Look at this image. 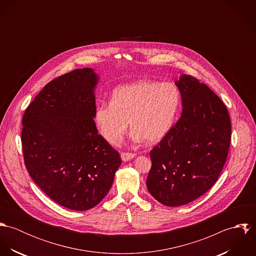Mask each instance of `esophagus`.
I'll use <instances>...</instances> for the list:
<instances>
[{
  "label": "esophagus",
  "instance_id": "1",
  "mask_svg": "<svg viewBox=\"0 0 256 256\" xmlns=\"http://www.w3.org/2000/svg\"><path fill=\"white\" fill-rule=\"evenodd\" d=\"M135 156V154L132 152H121V158L123 162L131 160Z\"/></svg>",
  "mask_w": 256,
  "mask_h": 256
}]
</instances>
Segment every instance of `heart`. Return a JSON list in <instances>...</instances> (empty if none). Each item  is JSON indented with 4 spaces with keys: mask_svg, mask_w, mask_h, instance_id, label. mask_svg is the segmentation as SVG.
<instances>
[{
    "mask_svg": "<svg viewBox=\"0 0 256 256\" xmlns=\"http://www.w3.org/2000/svg\"><path fill=\"white\" fill-rule=\"evenodd\" d=\"M182 94L170 82L141 80L122 84L112 92L110 104L96 110V122L102 138L116 145L128 129L136 142L150 144L162 141L172 130L180 110Z\"/></svg>",
    "mask_w": 256,
    "mask_h": 256,
    "instance_id": "obj_1",
    "label": "heart"
}]
</instances>
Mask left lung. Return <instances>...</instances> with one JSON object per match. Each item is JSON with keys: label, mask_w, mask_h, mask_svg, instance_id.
Returning <instances> with one entry per match:
<instances>
[{"label": "left lung", "mask_w": 256, "mask_h": 256, "mask_svg": "<svg viewBox=\"0 0 256 256\" xmlns=\"http://www.w3.org/2000/svg\"><path fill=\"white\" fill-rule=\"evenodd\" d=\"M182 113L154 146L146 187L160 203L178 207L206 193L219 178L230 142V119L219 96L185 74L176 80Z\"/></svg>", "instance_id": "1"}]
</instances>
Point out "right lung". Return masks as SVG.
I'll use <instances>...</instances> for the list:
<instances>
[{"instance_id": "right-lung-1", "label": "right lung", "mask_w": 256, "mask_h": 256, "mask_svg": "<svg viewBox=\"0 0 256 256\" xmlns=\"http://www.w3.org/2000/svg\"><path fill=\"white\" fill-rule=\"evenodd\" d=\"M98 74L76 69L48 82L22 118L26 170L39 188L61 206L86 211L108 193L121 164L119 152L94 123Z\"/></svg>"}]
</instances>
